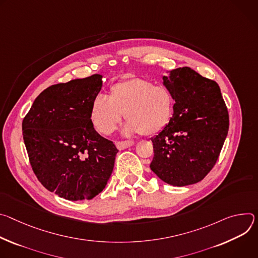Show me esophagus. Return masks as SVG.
I'll use <instances>...</instances> for the list:
<instances>
[{"instance_id":"esophagus-1","label":"esophagus","mask_w":258,"mask_h":258,"mask_svg":"<svg viewBox=\"0 0 258 258\" xmlns=\"http://www.w3.org/2000/svg\"><path fill=\"white\" fill-rule=\"evenodd\" d=\"M134 145V142L132 140H125V141H117L116 142V147L118 150H125Z\"/></svg>"}]
</instances>
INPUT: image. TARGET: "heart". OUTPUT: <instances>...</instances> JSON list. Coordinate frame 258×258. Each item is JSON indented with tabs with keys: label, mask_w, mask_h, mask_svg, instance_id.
<instances>
[{
	"label": "heart",
	"mask_w": 258,
	"mask_h": 258,
	"mask_svg": "<svg viewBox=\"0 0 258 258\" xmlns=\"http://www.w3.org/2000/svg\"><path fill=\"white\" fill-rule=\"evenodd\" d=\"M174 106V95L165 86H155L146 79L131 78L113 84L109 97L103 94L94 96L90 121L97 132L109 135L116 130L125 113L128 123L124 133L155 135L172 119Z\"/></svg>",
	"instance_id": "1"
}]
</instances>
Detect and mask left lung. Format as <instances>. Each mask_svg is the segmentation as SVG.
I'll use <instances>...</instances> for the list:
<instances>
[{"label":"left lung","mask_w":258,"mask_h":258,"mask_svg":"<svg viewBox=\"0 0 258 258\" xmlns=\"http://www.w3.org/2000/svg\"><path fill=\"white\" fill-rule=\"evenodd\" d=\"M174 95L173 117L152 138L153 172L164 182L184 186L201 181L215 165L228 131V112L216 82L190 68L163 77Z\"/></svg>","instance_id":"1"}]
</instances>
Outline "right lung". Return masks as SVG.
Listing matches in <instances>:
<instances>
[{"label": "right lung", "mask_w": 258, "mask_h": 258, "mask_svg": "<svg viewBox=\"0 0 258 258\" xmlns=\"http://www.w3.org/2000/svg\"><path fill=\"white\" fill-rule=\"evenodd\" d=\"M102 87V76L50 86L22 121L32 168L50 191L70 200H91L105 187L119 152L99 135L90 107Z\"/></svg>", "instance_id": "add662e5"}]
</instances>
